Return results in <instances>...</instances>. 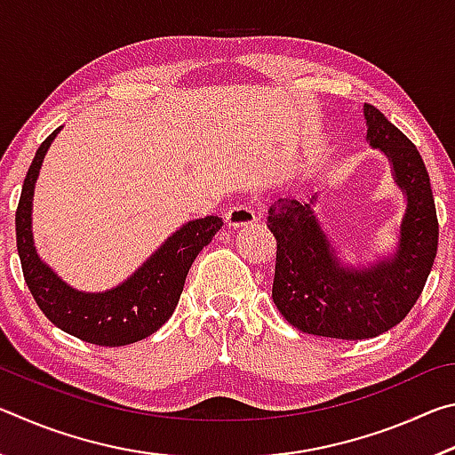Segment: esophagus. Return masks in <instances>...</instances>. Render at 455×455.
<instances>
[{"instance_id":"obj_1","label":"esophagus","mask_w":455,"mask_h":455,"mask_svg":"<svg viewBox=\"0 0 455 455\" xmlns=\"http://www.w3.org/2000/svg\"><path fill=\"white\" fill-rule=\"evenodd\" d=\"M227 225L233 227V228H241V227H246V225H252V222H257L259 217L257 212L251 209V206H244V204H238V206H233L227 212Z\"/></svg>"}]
</instances>
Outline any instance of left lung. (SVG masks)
<instances>
[{
  "label": "left lung",
  "mask_w": 455,
  "mask_h": 455,
  "mask_svg": "<svg viewBox=\"0 0 455 455\" xmlns=\"http://www.w3.org/2000/svg\"><path fill=\"white\" fill-rule=\"evenodd\" d=\"M367 140L387 156L407 198L395 252L369 267H343L307 198L279 196L267 227L276 238L273 301L292 327L331 339H371L405 319L418 301L437 252V214L429 174L402 130L365 104Z\"/></svg>",
  "instance_id": "obj_1"
}]
</instances>
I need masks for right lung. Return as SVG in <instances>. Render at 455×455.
<instances>
[{
    "label": "right lung",
    "instance_id": "1",
    "mask_svg": "<svg viewBox=\"0 0 455 455\" xmlns=\"http://www.w3.org/2000/svg\"><path fill=\"white\" fill-rule=\"evenodd\" d=\"M40 144L26 174L18 211L15 241L21 271L37 307L58 329L102 347H122L142 341L171 319L187 281L188 268L222 227L220 217L188 220L158 246L146 263L104 292H84L61 281L37 255L32 233V200L37 174L53 138Z\"/></svg>",
    "mask_w": 455,
    "mask_h": 455
}]
</instances>
